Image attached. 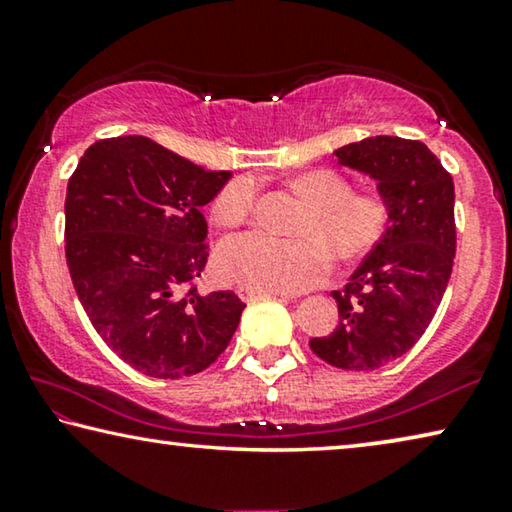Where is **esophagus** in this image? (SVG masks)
Masks as SVG:
<instances>
[{
	"label": "esophagus",
	"mask_w": 512,
	"mask_h": 512,
	"mask_svg": "<svg viewBox=\"0 0 512 512\" xmlns=\"http://www.w3.org/2000/svg\"><path fill=\"white\" fill-rule=\"evenodd\" d=\"M236 294L241 296V301H253V299H257V296H278V299H282V301L294 299V296H289V294L264 292V289H255V287H236Z\"/></svg>",
	"instance_id": "obj_1"
}]
</instances>
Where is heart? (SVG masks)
<instances>
[{
    "instance_id": "b5f03b06",
    "label": "heart",
    "mask_w": 512,
    "mask_h": 512,
    "mask_svg": "<svg viewBox=\"0 0 512 512\" xmlns=\"http://www.w3.org/2000/svg\"><path fill=\"white\" fill-rule=\"evenodd\" d=\"M308 209L296 220L299 239H276L262 232L230 236L220 243L216 266L225 280L264 292L299 294L331 276L335 256L354 262L384 239L391 204L377 190L354 193V183L335 170H312L292 181ZM255 207V183L241 177L227 183L211 204L220 227L246 223Z\"/></svg>"
}]
</instances>
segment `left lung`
<instances>
[{"label": "left lung", "mask_w": 512, "mask_h": 512, "mask_svg": "<svg viewBox=\"0 0 512 512\" xmlns=\"http://www.w3.org/2000/svg\"><path fill=\"white\" fill-rule=\"evenodd\" d=\"M338 163L377 181L391 204L388 230L331 296L340 324L310 349L333 368L379 370L421 340L451 280L455 188L418 140L377 135L335 151Z\"/></svg>", "instance_id": "1"}]
</instances>
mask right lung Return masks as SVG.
I'll return each instance as SVG.
<instances>
[{
    "label": "right lung",
    "instance_id": "1",
    "mask_svg": "<svg viewBox=\"0 0 512 512\" xmlns=\"http://www.w3.org/2000/svg\"><path fill=\"white\" fill-rule=\"evenodd\" d=\"M230 177L121 135L91 144L68 179L73 287L105 345L142 375L207 370L239 326L246 303L234 292H183L209 257L202 207Z\"/></svg>",
    "mask_w": 512,
    "mask_h": 512
}]
</instances>
